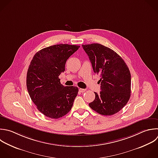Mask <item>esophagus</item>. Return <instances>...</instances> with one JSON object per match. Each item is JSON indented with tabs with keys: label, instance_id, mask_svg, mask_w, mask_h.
<instances>
[{
	"label": "esophagus",
	"instance_id": "34e87169",
	"mask_svg": "<svg viewBox=\"0 0 158 158\" xmlns=\"http://www.w3.org/2000/svg\"><path fill=\"white\" fill-rule=\"evenodd\" d=\"M79 91L81 93H84L86 91V89H83V88H79Z\"/></svg>",
	"mask_w": 158,
	"mask_h": 158
}]
</instances>
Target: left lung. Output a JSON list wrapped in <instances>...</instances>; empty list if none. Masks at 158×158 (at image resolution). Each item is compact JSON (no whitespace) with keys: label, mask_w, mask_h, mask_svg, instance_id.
<instances>
[{"label":"left lung","mask_w":158,"mask_h":158,"mask_svg":"<svg viewBox=\"0 0 158 158\" xmlns=\"http://www.w3.org/2000/svg\"><path fill=\"white\" fill-rule=\"evenodd\" d=\"M89 57L93 71L99 75V94L89 107L104 115L120 111L128 102L131 93V75L122 58L111 49L98 43L82 45Z\"/></svg>","instance_id":"1"}]
</instances>
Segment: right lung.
<instances>
[{
  "label": "right lung",
  "instance_id": "right-lung-1",
  "mask_svg": "<svg viewBox=\"0 0 158 158\" xmlns=\"http://www.w3.org/2000/svg\"><path fill=\"white\" fill-rule=\"evenodd\" d=\"M79 48L67 44L53 45L36 52L31 61L27 89L37 109L48 117H62L73 106L78 88L63 86L59 76L64 72L67 60Z\"/></svg>",
  "mask_w": 158,
  "mask_h": 158
}]
</instances>
